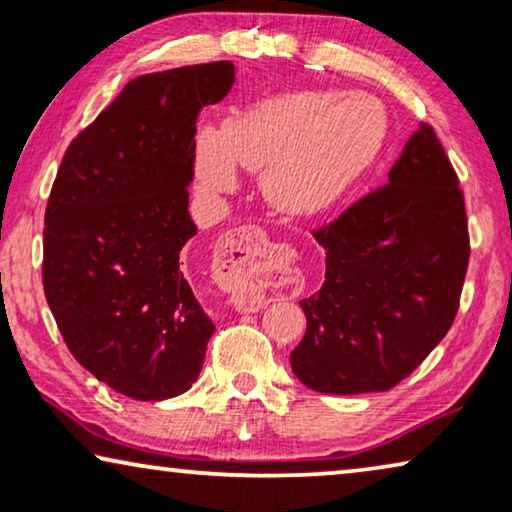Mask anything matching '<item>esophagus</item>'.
<instances>
[{
	"label": "esophagus",
	"mask_w": 512,
	"mask_h": 512,
	"mask_svg": "<svg viewBox=\"0 0 512 512\" xmlns=\"http://www.w3.org/2000/svg\"><path fill=\"white\" fill-rule=\"evenodd\" d=\"M268 247V237L261 228L247 226L235 228L226 233L216 249V261H219V286L230 296V303L240 312H256L263 307V296L251 289L244 279V268L254 263L261 251Z\"/></svg>",
	"instance_id": "esophagus-1"
}]
</instances>
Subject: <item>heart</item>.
Masks as SVG:
<instances>
[{
  "label": "heart",
  "mask_w": 512,
  "mask_h": 512,
  "mask_svg": "<svg viewBox=\"0 0 512 512\" xmlns=\"http://www.w3.org/2000/svg\"><path fill=\"white\" fill-rule=\"evenodd\" d=\"M387 135L382 104L366 95L303 90L268 97L200 132L195 174L212 193L235 188V163L263 172L277 209L312 216L331 207L373 163Z\"/></svg>",
  "instance_id": "b5f03b06"
}]
</instances>
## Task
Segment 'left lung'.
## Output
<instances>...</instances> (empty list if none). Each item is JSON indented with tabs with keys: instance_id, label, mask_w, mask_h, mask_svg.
I'll list each match as a JSON object with an SVG mask.
<instances>
[{
	"instance_id": "8db88e82",
	"label": "left lung",
	"mask_w": 512,
	"mask_h": 512,
	"mask_svg": "<svg viewBox=\"0 0 512 512\" xmlns=\"http://www.w3.org/2000/svg\"><path fill=\"white\" fill-rule=\"evenodd\" d=\"M314 240L326 279L300 300L293 373L335 396L396 387L450 331L471 254L464 193L433 128L419 125L387 184Z\"/></svg>"
}]
</instances>
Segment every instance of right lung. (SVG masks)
I'll use <instances>...</instances> for the list:
<instances>
[{
	"instance_id": "right-lung-1",
	"label": "right lung",
	"mask_w": 512,
	"mask_h": 512,
	"mask_svg": "<svg viewBox=\"0 0 512 512\" xmlns=\"http://www.w3.org/2000/svg\"><path fill=\"white\" fill-rule=\"evenodd\" d=\"M235 83L233 62L132 79L72 139L46 205L44 291L69 352L135 401L191 389L214 321L184 244L195 121Z\"/></svg>"
}]
</instances>
